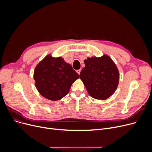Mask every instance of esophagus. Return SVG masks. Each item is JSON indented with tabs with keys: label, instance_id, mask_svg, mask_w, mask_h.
Listing matches in <instances>:
<instances>
[{
	"label": "esophagus",
	"instance_id": "34e87169",
	"mask_svg": "<svg viewBox=\"0 0 152 152\" xmlns=\"http://www.w3.org/2000/svg\"><path fill=\"white\" fill-rule=\"evenodd\" d=\"M76 72H77V74H78V75H79V74H80V72H81V69H77V70H76Z\"/></svg>",
	"mask_w": 152,
	"mask_h": 152
}]
</instances>
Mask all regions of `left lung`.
<instances>
[{
    "label": "left lung",
    "instance_id": "1",
    "mask_svg": "<svg viewBox=\"0 0 152 152\" xmlns=\"http://www.w3.org/2000/svg\"><path fill=\"white\" fill-rule=\"evenodd\" d=\"M84 63L86 66L79 77L89 95L99 100L110 97L119 83V71L115 63L105 55L99 58H88Z\"/></svg>",
    "mask_w": 152,
    "mask_h": 152
}]
</instances>
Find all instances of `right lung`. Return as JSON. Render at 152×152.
<instances>
[{
    "label": "right lung",
    "instance_id": "right-lung-1",
    "mask_svg": "<svg viewBox=\"0 0 152 152\" xmlns=\"http://www.w3.org/2000/svg\"><path fill=\"white\" fill-rule=\"evenodd\" d=\"M79 75L61 58L48 55L37 65L34 73L36 87L43 97L56 101L65 97Z\"/></svg>",
    "mask_w": 152,
    "mask_h": 152
}]
</instances>
